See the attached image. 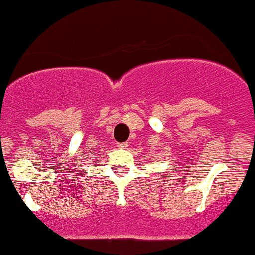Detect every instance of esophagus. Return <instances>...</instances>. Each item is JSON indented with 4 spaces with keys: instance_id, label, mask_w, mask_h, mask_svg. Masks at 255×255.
Instances as JSON below:
<instances>
[{
    "instance_id": "34e87169",
    "label": "esophagus",
    "mask_w": 255,
    "mask_h": 255,
    "mask_svg": "<svg viewBox=\"0 0 255 255\" xmlns=\"http://www.w3.org/2000/svg\"><path fill=\"white\" fill-rule=\"evenodd\" d=\"M128 146L127 142H123V143H117V147L118 148H126Z\"/></svg>"
}]
</instances>
